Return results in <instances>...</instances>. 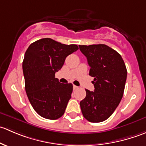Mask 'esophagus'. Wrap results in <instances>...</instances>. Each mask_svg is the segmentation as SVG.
<instances>
[{"mask_svg":"<svg viewBox=\"0 0 146 146\" xmlns=\"http://www.w3.org/2000/svg\"><path fill=\"white\" fill-rule=\"evenodd\" d=\"M73 90H77V89H78V87L76 86V85H73Z\"/></svg>","mask_w":146,"mask_h":146,"instance_id":"esophagus-1","label":"esophagus"}]
</instances>
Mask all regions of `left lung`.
Returning <instances> with one entry per match:
<instances>
[{
  "mask_svg": "<svg viewBox=\"0 0 146 146\" xmlns=\"http://www.w3.org/2000/svg\"><path fill=\"white\" fill-rule=\"evenodd\" d=\"M89 64V75L94 77L95 90L86 91L80 101L82 115L90 122L98 123L113 114L123 95L127 70L118 52L105 44L79 45Z\"/></svg>",
  "mask_w": 146,
  "mask_h": 146,
  "instance_id": "obj_1",
  "label": "left lung"
}]
</instances>
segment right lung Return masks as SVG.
<instances>
[{
    "mask_svg": "<svg viewBox=\"0 0 146 146\" xmlns=\"http://www.w3.org/2000/svg\"><path fill=\"white\" fill-rule=\"evenodd\" d=\"M78 49L77 45H66L50 38L39 39L28 47L23 62L25 90L31 105L41 117L55 120L64 115L73 85L61 83L55 73L66 57Z\"/></svg>",
    "mask_w": 146,
    "mask_h": 146,
    "instance_id": "right-lung-1",
    "label": "right lung"
}]
</instances>
